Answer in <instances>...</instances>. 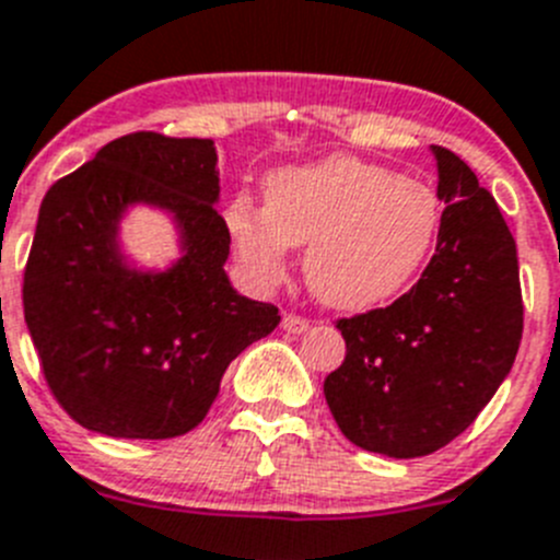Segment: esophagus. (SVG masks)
Listing matches in <instances>:
<instances>
[{"instance_id":"1","label":"esophagus","mask_w":560,"mask_h":560,"mask_svg":"<svg viewBox=\"0 0 560 560\" xmlns=\"http://www.w3.org/2000/svg\"><path fill=\"white\" fill-rule=\"evenodd\" d=\"M281 326H284V331H290V334H304L306 328H310V320L301 315H284Z\"/></svg>"}]
</instances>
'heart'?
I'll use <instances>...</instances> for the list:
<instances>
[{
  "label": "heart",
  "instance_id": "heart-1",
  "mask_svg": "<svg viewBox=\"0 0 560 560\" xmlns=\"http://www.w3.org/2000/svg\"><path fill=\"white\" fill-rule=\"evenodd\" d=\"M226 226L256 284H276L290 248L306 245L312 295L331 310L364 312L420 273L436 245L442 203L425 182L357 156H328L268 176L265 212L234 198Z\"/></svg>",
  "mask_w": 560,
  "mask_h": 560
}]
</instances>
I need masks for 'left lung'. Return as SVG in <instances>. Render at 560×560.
<instances>
[{"label":"left lung","mask_w":560,"mask_h":560,"mask_svg":"<svg viewBox=\"0 0 560 560\" xmlns=\"http://www.w3.org/2000/svg\"><path fill=\"white\" fill-rule=\"evenodd\" d=\"M431 149L447 203L436 254L395 304L337 320L345 362L323 384L339 431L389 458L428 456L467 431L522 339L520 262L503 212L462 156Z\"/></svg>","instance_id":"1"}]
</instances>
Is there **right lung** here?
I'll return each instance as SVG.
<instances>
[{
    "instance_id": "right-lung-1",
    "label": "right lung",
    "mask_w": 560,
    "mask_h": 560,
    "mask_svg": "<svg viewBox=\"0 0 560 560\" xmlns=\"http://www.w3.org/2000/svg\"><path fill=\"white\" fill-rule=\"evenodd\" d=\"M212 140L132 132L44 196L24 268V320L57 404L88 431L171 439L215 404L232 359L281 315L240 295L223 270L229 226L218 215ZM132 202L175 215L186 254L143 275L117 250Z\"/></svg>"
}]
</instances>
